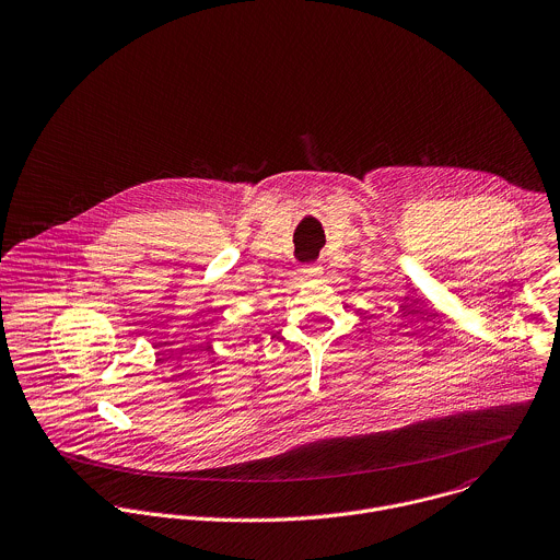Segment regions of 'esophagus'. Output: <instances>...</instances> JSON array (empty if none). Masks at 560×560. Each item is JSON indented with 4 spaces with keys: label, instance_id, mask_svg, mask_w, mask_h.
I'll return each instance as SVG.
<instances>
[{
    "label": "esophagus",
    "instance_id": "1",
    "mask_svg": "<svg viewBox=\"0 0 560 560\" xmlns=\"http://www.w3.org/2000/svg\"><path fill=\"white\" fill-rule=\"evenodd\" d=\"M303 277L305 279H316V277H320V272H323V268L318 266V264H310V266H303Z\"/></svg>",
    "mask_w": 560,
    "mask_h": 560
}]
</instances>
